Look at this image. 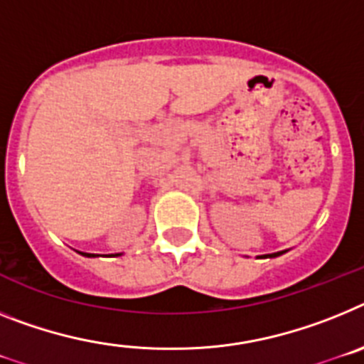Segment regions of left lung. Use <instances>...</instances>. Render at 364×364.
Instances as JSON below:
<instances>
[{"mask_svg":"<svg viewBox=\"0 0 364 364\" xmlns=\"http://www.w3.org/2000/svg\"><path fill=\"white\" fill-rule=\"evenodd\" d=\"M278 255H282V252H274V255H265V257H278Z\"/></svg>","mask_w":364,"mask_h":364,"instance_id":"obj_1","label":"left lung"}]
</instances>
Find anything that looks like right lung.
<instances>
[{"instance_id": "right-lung-1", "label": "right lung", "mask_w": 364, "mask_h": 364, "mask_svg": "<svg viewBox=\"0 0 364 364\" xmlns=\"http://www.w3.org/2000/svg\"><path fill=\"white\" fill-rule=\"evenodd\" d=\"M82 255H84V257H95V255H90V252H82ZM115 257H119V255H115Z\"/></svg>"}]
</instances>
